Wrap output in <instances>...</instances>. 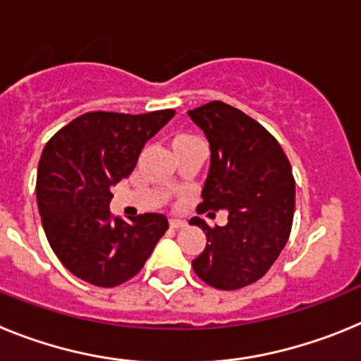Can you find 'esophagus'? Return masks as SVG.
<instances>
[{
    "mask_svg": "<svg viewBox=\"0 0 361 361\" xmlns=\"http://www.w3.org/2000/svg\"><path fill=\"white\" fill-rule=\"evenodd\" d=\"M170 226L173 229H178V228H184L186 226V220H180V219H170Z\"/></svg>",
    "mask_w": 361,
    "mask_h": 361,
    "instance_id": "1",
    "label": "esophagus"
}]
</instances>
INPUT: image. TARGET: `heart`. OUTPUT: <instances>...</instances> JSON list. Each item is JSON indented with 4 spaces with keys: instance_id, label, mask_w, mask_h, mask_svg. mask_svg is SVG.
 I'll return each mask as SVG.
<instances>
[{
    "instance_id": "obj_1",
    "label": "heart",
    "mask_w": 361,
    "mask_h": 361,
    "mask_svg": "<svg viewBox=\"0 0 361 361\" xmlns=\"http://www.w3.org/2000/svg\"><path fill=\"white\" fill-rule=\"evenodd\" d=\"M191 141H195V139H193L191 135H186V133H177V135L171 139V146H173V149H175V148H178V146L188 145V142H191Z\"/></svg>"
}]
</instances>
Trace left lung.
<instances>
[{
	"label": "left lung",
	"instance_id": "8db88e82",
	"mask_svg": "<svg viewBox=\"0 0 361 361\" xmlns=\"http://www.w3.org/2000/svg\"><path fill=\"white\" fill-rule=\"evenodd\" d=\"M188 116L212 152L197 212H228L226 226L216 228L200 216L190 220L206 233V247L191 266L212 288H245L266 275L291 233V164L275 137L237 108L212 101Z\"/></svg>",
	"mask_w": 361,
	"mask_h": 361
}]
</instances>
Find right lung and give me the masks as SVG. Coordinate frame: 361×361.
Returning a JSON list of instances; mask_svg holds the SVG:
<instances>
[{
    "label": "right lung",
    "instance_id": "right-lung-1",
    "mask_svg": "<svg viewBox=\"0 0 361 361\" xmlns=\"http://www.w3.org/2000/svg\"><path fill=\"white\" fill-rule=\"evenodd\" d=\"M173 116L88 111L44 146L36 184L41 222L56 257L78 279L97 288L126 282L168 229L159 213L116 219L110 202L111 186L132 173L146 142Z\"/></svg>",
    "mask_w": 361,
    "mask_h": 361
}]
</instances>
